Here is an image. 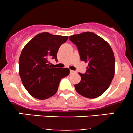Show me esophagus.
<instances>
[{"label":"esophagus","mask_w":133,"mask_h":133,"mask_svg":"<svg viewBox=\"0 0 133 133\" xmlns=\"http://www.w3.org/2000/svg\"><path fill=\"white\" fill-rule=\"evenodd\" d=\"M75 72H74V71H72V70H70V73H71V74H73V73H74Z\"/></svg>","instance_id":"obj_1"}]
</instances>
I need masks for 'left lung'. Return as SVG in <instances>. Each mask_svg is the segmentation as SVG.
Listing matches in <instances>:
<instances>
[{
    "label": "left lung",
    "instance_id": "8db88e82",
    "mask_svg": "<svg viewBox=\"0 0 133 133\" xmlns=\"http://www.w3.org/2000/svg\"><path fill=\"white\" fill-rule=\"evenodd\" d=\"M69 39L77 47L80 59L88 62L86 72L74 85L79 94L89 99L99 97L110 86L115 72V59L109 44L91 32L72 35Z\"/></svg>",
    "mask_w": 133,
    "mask_h": 133
}]
</instances>
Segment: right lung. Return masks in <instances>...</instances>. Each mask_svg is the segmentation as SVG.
I'll list each match as a JSON object with an SVG mask.
<instances>
[{"label":"right lung","instance_id":"right-lung-1","mask_svg":"<svg viewBox=\"0 0 133 133\" xmlns=\"http://www.w3.org/2000/svg\"><path fill=\"white\" fill-rule=\"evenodd\" d=\"M68 36L38 34L23 48L19 57V75L24 88L34 98L44 100L54 96L61 79L69 74L68 68H56L50 60H57L61 45Z\"/></svg>","mask_w":133,"mask_h":133}]
</instances>
